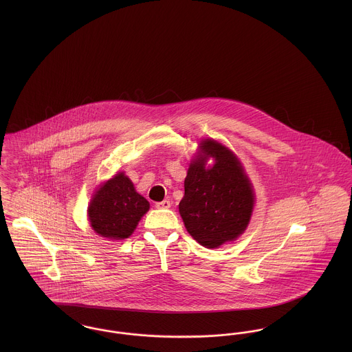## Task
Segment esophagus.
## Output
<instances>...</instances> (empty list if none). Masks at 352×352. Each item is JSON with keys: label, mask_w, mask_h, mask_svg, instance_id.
I'll return each instance as SVG.
<instances>
[{"label": "esophagus", "mask_w": 352, "mask_h": 352, "mask_svg": "<svg viewBox=\"0 0 352 352\" xmlns=\"http://www.w3.org/2000/svg\"><path fill=\"white\" fill-rule=\"evenodd\" d=\"M170 206H171L170 201H157L155 203L157 208H170Z\"/></svg>", "instance_id": "1"}]
</instances>
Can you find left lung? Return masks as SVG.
Instances as JSON below:
<instances>
[{
	"label": "left lung",
	"instance_id": "obj_1",
	"mask_svg": "<svg viewBox=\"0 0 352 352\" xmlns=\"http://www.w3.org/2000/svg\"><path fill=\"white\" fill-rule=\"evenodd\" d=\"M199 148L203 155L188 168L179 214L198 243L218 248L244 232L254 197L248 177L231 151L214 140L201 141ZM207 156L216 160L212 168L204 166Z\"/></svg>",
	"mask_w": 352,
	"mask_h": 352
}]
</instances>
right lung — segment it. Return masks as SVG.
Segmentation results:
<instances>
[{"label":"right lung","instance_id":"add662e5","mask_svg":"<svg viewBox=\"0 0 352 352\" xmlns=\"http://www.w3.org/2000/svg\"><path fill=\"white\" fill-rule=\"evenodd\" d=\"M149 210V201L135 192L122 173L101 186L88 207L95 232L108 239H126L133 234L140 219Z\"/></svg>","mask_w":352,"mask_h":352}]
</instances>
